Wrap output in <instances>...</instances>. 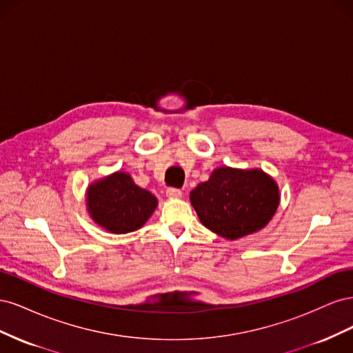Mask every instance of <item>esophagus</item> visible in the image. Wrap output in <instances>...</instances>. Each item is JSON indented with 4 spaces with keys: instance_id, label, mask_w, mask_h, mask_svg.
<instances>
[{
    "instance_id": "34e87169",
    "label": "esophagus",
    "mask_w": 353,
    "mask_h": 353,
    "mask_svg": "<svg viewBox=\"0 0 353 353\" xmlns=\"http://www.w3.org/2000/svg\"><path fill=\"white\" fill-rule=\"evenodd\" d=\"M166 196H168L169 199H181V197H183V193H181L179 190L169 188V190L166 191Z\"/></svg>"
}]
</instances>
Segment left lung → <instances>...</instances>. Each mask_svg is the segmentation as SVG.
Wrapping results in <instances>:
<instances>
[{
  "label": "left lung",
  "mask_w": 353,
  "mask_h": 353,
  "mask_svg": "<svg viewBox=\"0 0 353 353\" xmlns=\"http://www.w3.org/2000/svg\"><path fill=\"white\" fill-rule=\"evenodd\" d=\"M190 201L203 225L234 241L268 225L280 205V188L262 169L221 166L191 191Z\"/></svg>",
  "instance_id": "left-lung-1"
}]
</instances>
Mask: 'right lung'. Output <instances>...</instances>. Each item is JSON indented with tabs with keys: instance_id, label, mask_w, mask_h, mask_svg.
<instances>
[{
	"instance_id": "1",
	"label": "right lung",
	"mask_w": 353,
	"mask_h": 353,
	"mask_svg": "<svg viewBox=\"0 0 353 353\" xmlns=\"http://www.w3.org/2000/svg\"><path fill=\"white\" fill-rule=\"evenodd\" d=\"M85 203L91 219L112 234L141 228L157 208V199L150 191L138 187L122 170L91 183Z\"/></svg>"
}]
</instances>
